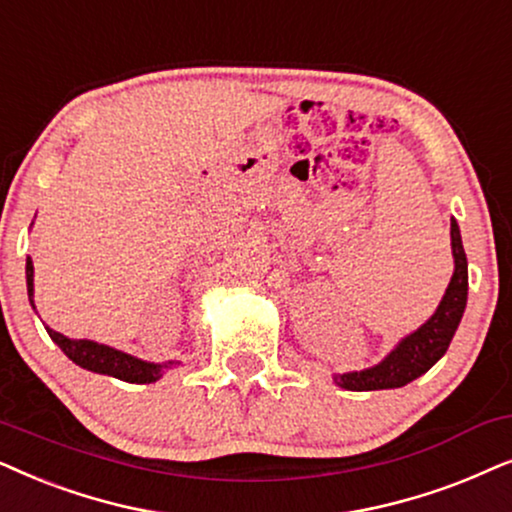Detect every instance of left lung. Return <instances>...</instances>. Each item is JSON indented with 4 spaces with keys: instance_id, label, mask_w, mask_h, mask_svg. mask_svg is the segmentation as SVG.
Listing matches in <instances>:
<instances>
[{
    "instance_id": "8db88e82",
    "label": "left lung",
    "mask_w": 512,
    "mask_h": 512,
    "mask_svg": "<svg viewBox=\"0 0 512 512\" xmlns=\"http://www.w3.org/2000/svg\"><path fill=\"white\" fill-rule=\"evenodd\" d=\"M452 257L454 274L438 309L424 325L410 332L393 346L391 353L377 365L365 370L335 374V384L346 391H384V388H400L426 374L438 360L445 356L459 327L468 299V260L463 252L459 224L452 217Z\"/></svg>"
}]
</instances>
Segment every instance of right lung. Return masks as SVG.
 I'll return each mask as SVG.
<instances>
[{"instance_id":"obj_1","label":"right lung","mask_w":512,"mask_h":512,"mask_svg":"<svg viewBox=\"0 0 512 512\" xmlns=\"http://www.w3.org/2000/svg\"><path fill=\"white\" fill-rule=\"evenodd\" d=\"M25 278L27 297H30L32 309H37V306H34V267L30 257H27L25 262ZM46 332H49V337L60 346V351H63L74 365L84 367L88 372H98L121 381H131V384H152V381H159L170 367L180 365V360L149 363V360L131 356V353L114 349V346L93 342V339H70L60 335L56 330H51L49 325H46Z\"/></svg>"}]
</instances>
